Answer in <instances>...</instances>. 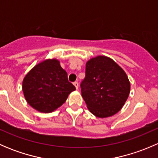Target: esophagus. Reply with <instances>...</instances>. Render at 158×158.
<instances>
[{
    "label": "esophagus",
    "mask_w": 158,
    "mask_h": 158,
    "mask_svg": "<svg viewBox=\"0 0 158 158\" xmlns=\"http://www.w3.org/2000/svg\"><path fill=\"white\" fill-rule=\"evenodd\" d=\"M73 85H75L76 89H78V88H79V83H78V82H75L74 83H73Z\"/></svg>",
    "instance_id": "obj_1"
}]
</instances>
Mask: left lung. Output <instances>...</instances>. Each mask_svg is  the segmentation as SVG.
<instances>
[{
  "label": "left lung",
  "mask_w": 158,
  "mask_h": 158,
  "mask_svg": "<svg viewBox=\"0 0 158 158\" xmlns=\"http://www.w3.org/2000/svg\"><path fill=\"white\" fill-rule=\"evenodd\" d=\"M80 85L89 111L102 118L114 115L122 109L131 89L125 72L105 56H98L87 62L85 77Z\"/></svg>",
  "instance_id": "1"
}]
</instances>
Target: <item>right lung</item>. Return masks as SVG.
<instances>
[{
  "instance_id": "right-lung-1",
  "label": "right lung",
  "mask_w": 158,
  "mask_h": 158,
  "mask_svg": "<svg viewBox=\"0 0 158 158\" xmlns=\"http://www.w3.org/2000/svg\"><path fill=\"white\" fill-rule=\"evenodd\" d=\"M22 89L28 104L44 113L58 109L76 90L56 59H49L36 65L23 79Z\"/></svg>"
}]
</instances>
